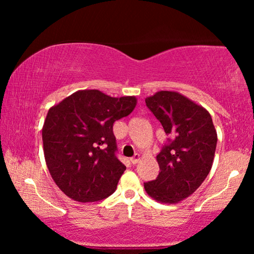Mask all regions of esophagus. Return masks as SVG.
I'll use <instances>...</instances> for the list:
<instances>
[{"label":"esophagus","instance_id":"34e87169","mask_svg":"<svg viewBox=\"0 0 254 254\" xmlns=\"http://www.w3.org/2000/svg\"><path fill=\"white\" fill-rule=\"evenodd\" d=\"M140 159H141L140 155H138V154H135V155L133 156V157L130 158V163H131V164H136V163L140 162Z\"/></svg>","mask_w":254,"mask_h":254}]
</instances>
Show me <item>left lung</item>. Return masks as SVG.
I'll list each match as a JSON object with an SVG mask.
<instances>
[{
	"mask_svg": "<svg viewBox=\"0 0 254 254\" xmlns=\"http://www.w3.org/2000/svg\"><path fill=\"white\" fill-rule=\"evenodd\" d=\"M145 105L168 135L157 155L159 175L144 183L148 195L162 203H178L207 178L215 156L217 133L208 111L177 91H158Z\"/></svg>",
	"mask_w": 254,
	"mask_h": 254,
	"instance_id": "left-lung-1",
	"label": "left lung"
}]
</instances>
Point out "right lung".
I'll return each mask as SVG.
<instances>
[{"label":"right lung","mask_w":254,"mask_h":254,"mask_svg":"<svg viewBox=\"0 0 254 254\" xmlns=\"http://www.w3.org/2000/svg\"><path fill=\"white\" fill-rule=\"evenodd\" d=\"M135 96L78 90L52 106L43 126L44 155L54 183L78 202L110 196L126 166L116 156L113 124L129 116Z\"/></svg>","instance_id":"obj_1"}]
</instances>
